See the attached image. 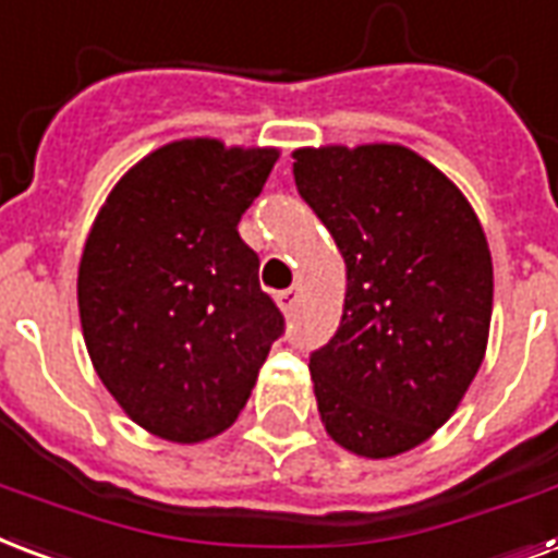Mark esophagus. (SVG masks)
Wrapping results in <instances>:
<instances>
[{
	"mask_svg": "<svg viewBox=\"0 0 558 558\" xmlns=\"http://www.w3.org/2000/svg\"><path fill=\"white\" fill-rule=\"evenodd\" d=\"M276 303H279V308H282L284 314H291L296 308V303H300V288H288V291H279V294H276Z\"/></svg>",
	"mask_w": 558,
	"mask_h": 558,
	"instance_id": "1",
	"label": "esophagus"
}]
</instances>
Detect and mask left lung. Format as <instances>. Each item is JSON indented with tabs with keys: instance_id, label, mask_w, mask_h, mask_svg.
<instances>
[{
	"instance_id": "obj_1",
	"label": "left lung",
	"mask_w": 558,
	"mask_h": 558,
	"mask_svg": "<svg viewBox=\"0 0 558 558\" xmlns=\"http://www.w3.org/2000/svg\"><path fill=\"white\" fill-rule=\"evenodd\" d=\"M294 182L347 264L343 314L308 371L326 433L364 459L423 444L488 343L494 274L471 203L397 144L296 149Z\"/></svg>"
}]
</instances>
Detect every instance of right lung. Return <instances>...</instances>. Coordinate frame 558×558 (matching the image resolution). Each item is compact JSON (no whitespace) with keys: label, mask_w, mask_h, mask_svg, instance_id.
<instances>
[{"label":"right lung","mask_w":558,"mask_h":558,"mask_svg":"<svg viewBox=\"0 0 558 558\" xmlns=\"http://www.w3.org/2000/svg\"><path fill=\"white\" fill-rule=\"evenodd\" d=\"M276 158L215 137L161 146L114 184L87 234V353L123 412L158 438L196 444L229 429L284 332L238 234Z\"/></svg>","instance_id":"add662e5"}]
</instances>
